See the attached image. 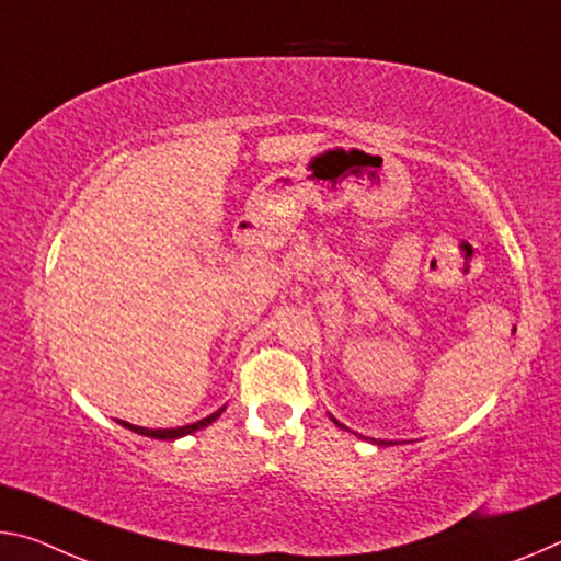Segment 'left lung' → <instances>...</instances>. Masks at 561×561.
I'll return each mask as SVG.
<instances>
[{
  "label": "left lung",
  "instance_id": "left-lung-1",
  "mask_svg": "<svg viewBox=\"0 0 561 561\" xmlns=\"http://www.w3.org/2000/svg\"><path fill=\"white\" fill-rule=\"evenodd\" d=\"M329 416H332V414H329ZM332 422H334L336 426H344V424H340V422H336V420H334V416H332ZM371 442H375V444H377V447H381V444H385V447H389V444H394V442H385V439H379V442H377V439H371Z\"/></svg>",
  "mask_w": 561,
  "mask_h": 561
}]
</instances>
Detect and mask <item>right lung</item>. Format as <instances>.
Masks as SVG:
<instances>
[{
    "instance_id": "right-lung-1",
    "label": "right lung",
    "mask_w": 561,
    "mask_h": 561,
    "mask_svg": "<svg viewBox=\"0 0 561 561\" xmlns=\"http://www.w3.org/2000/svg\"><path fill=\"white\" fill-rule=\"evenodd\" d=\"M225 409H227V407H221V409H217V412H211L209 416H204V420H199V422L186 424V426H174V430H149V426H137V424H129V422H124V420H117V424H122L124 430H131L135 434H141V437L174 442V439H180V437H186V434L199 432V430H204V426H209L211 422L217 420V416H219L221 412H225Z\"/></svg>"
}]
</instances>
